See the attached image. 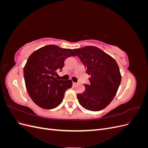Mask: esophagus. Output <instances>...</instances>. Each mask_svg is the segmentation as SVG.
<instances>
[{"mask_svg": "<svg viewBox=\"0 0 148 148\" xmlns=\"http://www.w3.org/2000/svg\"><path fill=\"white\" fill-rule=\"evenodd\" d=\"M77 84V83H74V82L73 83V86H75Z\"/></svg>", "mask_w": 148, "mask_h": 148, "instance_id": "esophagus-1", "label": "esophagus"}]
</instances>
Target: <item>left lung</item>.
<instances>
[{"mask_svg":"<svg viewBox=\"0 0 148 148\" xmlns=\"http://www.w3.org/2000/svg\"><path fill=\"white\" fill-rule=\"evenodd\" d=\"M73 51L83 62L86 73L90 75V84H84L85 91L77 95L79 104L89 110H102L118 91L122 79L119 65L114 58L95 46Z\"/></svg>","mask_w":148,"mask_h":148,"instance_id":"1","label":"left lung"}]
</instances>
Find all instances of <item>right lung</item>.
Here are the masks:
<instances>
[{
  "label": "right lung",
  "mask_w": 148,
  "mask_h": 148,
  "mask_svg": "<svg viewBox=\"0 0 148 148\" xmlns=\"http://www.w3.org/2000/svg\"><path fill=\"white\" fill-rule=\"evenodd\" d=\"M71 56L76 54L70 49L48 45L29 57L23 69L25 85L31 99L39 107L55 108L63 101L66 89L72 86L71 79L56 77L64 67L65 60Z\"/></svg>",
  "instance_id": "right-lung-1"
}]
</instances>
